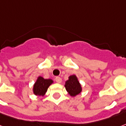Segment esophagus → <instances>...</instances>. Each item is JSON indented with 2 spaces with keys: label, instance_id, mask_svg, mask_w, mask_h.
<instances>
[{
  "label": "esophagus",
  "instance_id": "esophagus-1",
  "mask_svg": "<svg viewBox=\"0 0 126 126\" xmlns=\"http://www.w3.org/2000/svg\"><path fill=\"white\" fill-rule=\"evenodd\" d=\"M61 80H62V79H61V77H55V81H56L57 83H61Z\"/></svg>",
  "mask_w": 126,
  "mask_h": 126
}]
</instances>
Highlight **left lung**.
Wrapping results in <instances>:
<instances>
[{
  "mask_svg": "<svg viewBox=\"0 0 126 126\" xmlns=\"http://www.w3.org/2000/svg\"><path fill=\"white\" fill-rule=\"evenodd\" d=\"M65 86L66 91L71 96H75L82 91L81 85L77 76L75 75L69 77V79L65 82Z\"/></svg>",
  "mask_w": 126,
  "mask_h": 126,
  "instance_id": "8db88e82",
  "label": "left lung"
}]
</instances>
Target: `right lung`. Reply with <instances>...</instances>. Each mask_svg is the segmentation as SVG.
I'll return each instance as SVG.
<instances>
[{
    "instance_id": "add662e5",
    "label": "right lung",
    "mask_w": 126,
    "mask_h": 126,
    "mask_svg": "<svg viewBox=\"0 0 126 126\" xmlns=\"http://www.w3.org/2000/svg\"><path fill=\"white\" fill-rule=\"evenodd\" d=\"M53 82V80L50 79H45L42 77H40V76L38 77L35 84H33V94L35 95H37V96H43L47 91L48 87L50 86Z\"/></svg>"
}]
</instances>
